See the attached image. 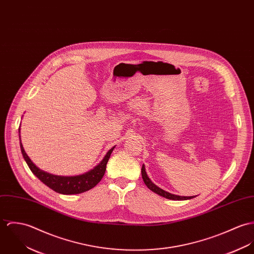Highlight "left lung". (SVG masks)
Wrapping results in <instances>:
<instances>
[{
	"instance_id": "left-lung-1",
	"label": "left lung",
	"mask_w": 254,
	"mask_h": 254,
	"mask_svg": "<svg viewBox=\"0 0 254 254\" xmlns=\"http://www.w3.org/2000/svg\"><path fill=\"white\" fill-rule=\"evenodd\" d=\"M141 174H142V178H143V181H144V183L146 184V186H147L150 190H152L153 192H155L156 194H158V195H160V196H162V197L169 198V199H177V200H181V199H190V198H193V197H195V196H194V197H181V196H176V195H172V194H170L169 192H166V191H164L163 189L159 188V187L156 186V185L150 180V178L148 177V175H147V173H146V171H145L144 165L142 166V169H141Z\"/></svg>"
}]
</instances>
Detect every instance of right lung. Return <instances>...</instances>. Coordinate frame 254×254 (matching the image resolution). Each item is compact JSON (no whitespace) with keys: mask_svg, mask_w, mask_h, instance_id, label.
Instances as JSON below:
<instances>
[{"mask_svg":"<svg viewBox=\"0 0 254 254\" xmlns=\"http://www.w3.org/2000/svg\"><path fill=\"white\" fill-rule=\"evenodd\" d=\"M19 132H20V127H19ZM20 139V135H19ZM20 141V149L22 156L25 160V162L28 165L29 169L31 171L48 187H50L52 190L56 191L57 193L64 194V195H72V194H80L84 193L85 191H88L92 189L94 186H96L99 181L102 179L105 170H106V165L109 161V158L111 156V153L113 152V147L111 150H109L104 157V159L101 161V163L96 166L93 169L90 171L86 172L85 174L82 175H77V176H57L54 175L48 172H45L41 169H38L29 159L27 154L25 153L23 146Z\"/></svg>","mask_w":254,"mask_h":254,"instance_id":"obj_1","label":"right lung"}]
</instances>
